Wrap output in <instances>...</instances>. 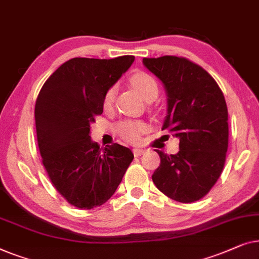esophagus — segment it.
<instances>
[{
    "mask_svg": "<svg viewBox=\"0 0 259 259\" xmlns=\"http://www.w3.org/2000/svg\"><path fill=\"white\" fill-rule=\"evenodd\" d=\"M133 151H134V155L136 156V157H138V156L143 155L145 150H144V149H141V148H135Z\"/></svg>",
    "mask_w": 259,
    "mask_h": 259,
    "instance_id": "esophagus-1",
    "label": "esophagus"
}]
</instances>
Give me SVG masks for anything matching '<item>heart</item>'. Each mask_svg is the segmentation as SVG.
<instances>
[{
    "instance_id": "obj_1",
    "label": "heart",
    "mask_w": 259,
    "mask_h": 259,
    "mask_svg": "<svg viewBox=\"0 0 259 259\" xmlns=\"http://www.w3.org/2000/svg\"><path fill=\"white\" fill-rule=\"evenodd\" d=\"M130 83L135 89L137 90L142 97L145 101H154L157 98L159 93V85L154 76H151L148 72H136V74L130 76ZM116 95V87L112 85L108 88L103 96V107L104 109H109L114 103ZM145 125L143 122L140 121H131V119H125V121L119 122L116 125V131L119 136H122L124 140L129 142H135L138 140L142 131H144Z\"/></svg>"
}]
</instances>
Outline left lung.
Masks as SVG:
<instances>
[{
	"label": "left lung",
	"mask_w": 259,
	"mask_h": 259,
	"mask_svg": "<svg viewBox=\"0 0 259 259\" xmlns=\"http://www.w3.org/2000/svg\"><path fill=\"white\" fill-rule=\"evenodd\" d=\"M143 64L164 85L167 109L162 129L180 138L177 154L157 150L161 164L152 181L174 201L196 202L223 171L229 142L224 95L209 72L184 57L143 58Z\"/></svg>",
	"instance_id": "left-lung-1"
}]
</instances>
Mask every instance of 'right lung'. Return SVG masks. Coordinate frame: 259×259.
<instances>
[{"label":"right lung","mask_w":259,"mask_h":259,"mask_svg":"<svg viewBox=\"0 0 259 259\" xmlns=\"http://www.w3.org/2000/svg\"><path fill=\"white\" fill-rule=\"evenodd\" d=\"M135 57L71 58L43 84L35 104L39 152L50 181L67 201L93 209L115 194L134 159L117 143L100 149L90 125L103 112V96Z\"/></svg>","instance_id":"1"}]
</instances>
